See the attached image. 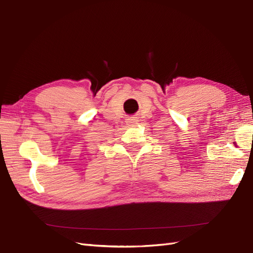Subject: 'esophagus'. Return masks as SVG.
<instances>
[{"label": "esophagus", "mask_w": 253, "mask_h": 253, "mask_svg": "<svg viewBox=\"0 0 253 253\" xmlns=\"http://www.w3.org/2000/svg\"><path fill=\"white\" fill-rule=\"evenodd\" d=\"M127 123L129 126H133L134 124H136V120L135 118H129L127 119Z\"/></svg>", "instance_id": "1"}]
</instances>
